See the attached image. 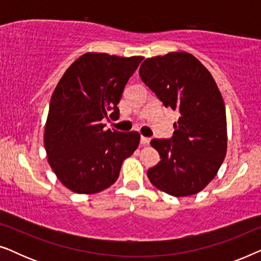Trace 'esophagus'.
<instances>
[{"label":"esophagus","instance_id":"1","mask_svg":"<svg viewBox=\"0 0 261 261\" xmlns=\"http://www.w3.org/2000/svg\"><path fill=\"white\" fill-rule=\"evenodd\" d=\"M149 141H151V139L146 138V137H141V139H140L141 145H144V146H147L149 144Z\"/></svg>","mask_w":261,"mask_h":261}]
</instances>
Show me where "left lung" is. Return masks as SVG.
Returning <instances> with one entry per match:
<instances>
[{"instance_id": "left-lung-1", "label": "left lung", "mask_w": 261, "mask_h": 261, "mask_svg": "<svg viewBox=\"0 0 261 261\" xmlns=\"http://www.w3.org/2000/svg\"><path fill=\"white\" fill-rule=\"evenodd\" d=\"M139 73L164 106L180 114L172 138L151 141L160 162L148 169V179L174 197L197 194L214 179L226 156L222 95L209 71L187 52L147 58Z\"/></svg>"}]
</instances>
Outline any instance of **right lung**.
Masks as SVG:
<instances>
[{"label":"right lung","mask_w":261,"mask_h":261,"mask_svg":"<svg viewBox=\"0 0 261 261\" xmlns=\"http://www.w3.org/2000/svg\"><path fill=\"white\" fill-rule=\"evenodd\" d=\"M144 57L85 53L53 91L44 145L53 172L71 191L96 194L117 180L123 160L138 148V132L105 130L119 119L123 89Z\"/></svg>","instance_id":"add662e5"}]
</instances>
